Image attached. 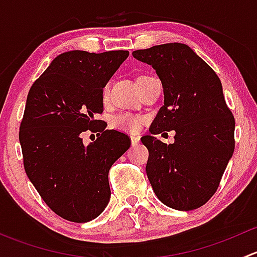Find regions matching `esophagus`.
Here are the masks:
<instances>
[{
    "mask_svg": "<svg viewBox=\"0 0 257 257\" xmlns=\"http://www.w3.org/2000/svg\"><path fill=\"white\" fill-rule=\"evenodd\" d=\"M131 141H132V145H133V147H136V145H138L139 143H141V138H139V137H136V136H132Z\"/></svg>",
    "mask_w": 257,
    "mask_h": 257,
    "instance_id": "1",
    "label": "esophagus"
}]
</instances>
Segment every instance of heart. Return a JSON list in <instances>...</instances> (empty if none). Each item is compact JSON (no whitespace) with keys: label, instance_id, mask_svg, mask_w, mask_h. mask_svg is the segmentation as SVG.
I'll list each match as a JSON object with an SVG mask.
<instances>
[{"label":"heart","instance_id":"obj_1","mask_svg":"<svg viewBox=\"0 0 257 257\" xmlns=\"http://www.w3.org/2000/svg\"><path fill=\"white\" fill-rule=\"evenodd\" d=\"M148 76H139L137 80L143 79ZM108 93H109V87L108 85H104L102 89V100L103 102H107L108 100ZM139 124H141V120L137 116L131 115V114H118L112 119V125L114 128L119 129V131H124V132H138L139 129Z\"/></svg>","mask_w":257,"mask_h":257}]
</instances>
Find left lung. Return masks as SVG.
Segmentation results:
<instances>
[{"label": "left lung", "mask_w": 257, "mask_h": 257, "mask_svg": "<svg viewBox=\"0 0 257 257\" xmlns=\"http://www.w3.org/2000/svg\"><path fill=\"white\" fill-rule=\"evenodd\" d=\"M162 80L164 105L142 143L149 150L148 179L169 208L198 209L215 194L235 149V119L211 67L189 46L165 43L133 52ZM176 131L168 146L155 134Z\"/></svg>", "instance_id": "8db88e82"}]
</instances>
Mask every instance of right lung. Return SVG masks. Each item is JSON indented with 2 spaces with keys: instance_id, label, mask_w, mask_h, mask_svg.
Masks as SVG:
<instances>
[{
  "instance_id": "obj_1",
  "label": "right lung",
  "mask_w": 257,
  "mask_h": 257,
  "mask_svg": "<svg viewBox=\"0 0 257 257\" xmlns=\"http://www.w3.org/2000/svg\"><path fill=\"white\" fill-rule=\"evenodd\" d=\"M128 56L64 52L28 92L20 126L26 174L49 209L69 221L102 214L110 199V167L131 147L125 134L105 131L95 119L103 112V87ZM88 128L100 137L84 146L80 136Z\"/></svg>"
}]
</instances>
